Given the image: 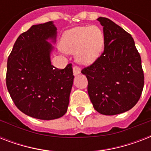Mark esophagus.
<instances>
[{"instance_id":"1","label":"esophagus","mask_w":151,"mask_h":151,"mask_svg":"<svg viewBox=\"0 0 151 151\" xmlns=\"http://www.w3.org/2000/svg\"><path fill=\"white\" fill-rule=\"evenodd\" d=\"M73 75L76 76L79 74L81 73V70L80 68H78V66H73Z\"/></svg>"}]
</instances>
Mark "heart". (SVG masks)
Listing matches in <instances>:
<instances>
[{
	"label": "heart",
	"instance_id": "1",
	"mask_svg": "<svg viewBox=\"0 0 151 151\" xmlns=\"http://www.w3.org/2000/svg\"><path fill=\"white\" fill-rule=\"evenodd\" d=\"M103 44V33L96 26L73 28L65 32L61 40L63 51L75 53L77 62L83 66H89L99 58Z\"/></svg>",
	"mask_w": 151,
	"mask_h": 151
}]
</instances>
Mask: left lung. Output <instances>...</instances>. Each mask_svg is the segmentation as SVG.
I'll use <instances>...</instances> for the list:
<instances>
[{
	"label": "left lung",
	"mask_w": 151,
	"mask_h": 151,
	"mask_svg": "<svg viewBox=\"0 0 151 151\" xmlns=\"http://www.w3.org/2000/svg\"><path fill=\"white\" fill-rule=\"evenodd\" d=\"M97 20L103 27L104 51L81 73L88 81V93L95 110L101 114H119L132 109L141 96V58L129 33L107 18Z\"/></svg>",
	"instance_id": "1"
}]
</instances>
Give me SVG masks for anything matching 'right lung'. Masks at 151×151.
<instances>
[{"mask_svg":"<svg viewBox=\"0 0 151 151\" xmlns=\"http://www.w3.org/2000/svg\"><path fill=\"white\" fill-rule=\"evenodd\" d=\"M57 28L52 21L33 25L20 34L8 59L6 85L15 105L29 117L53 120L67 111L73 83L72 65L51 63Z\"/></svg>","mask_w":151,"mask_h":151,"instance_id":"add662e5","label":"right lung"}]
</instances>
